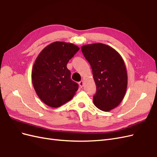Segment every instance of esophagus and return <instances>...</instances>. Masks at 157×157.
I'll use <instances>...</instances> for the list:
<instances>
[{"mask_svg":"<svg viewBox=\"0 0 157 157\" xmlns=\"http://www.w3.org/2000/svg\"><path fill=\"white\" fill-rule=\"evenodd\" d=\"M83 83H84V82L82 81V80H81V81H80L79 82H78V84H79V86H80V87H82V86H83Z\"/></svg>","mask_w":157,"mask_h":157,"instance_id":"1","label":"esophagus"}]
</instances>
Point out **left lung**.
<instances>
[{
	"label": "left lung",
	"mask_w": 157,
	"mask_h": 157,
	"mask_svg": "<svg viewBox=\"0 0 157 157\" xmlns=\"http://www.w3.org/2000/svg\"><path fill=\"white\" fill-rule=\"evenodd\" d=\"M81 50L91 66L96 85L94 104L103 111H111L119 105L126 92L124 60L115 49L102 43L82 46Z\"/></svg>",
	"instance_id": "1"
}]
</instances>
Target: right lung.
Masks as SVG:
<instances>
[{
  "mask_svg": "<svg viewBox=\"0 0 157 157\" xmlns=\"http://www.w3.org/2000/svg\"><path fill=\"white\" fill-rule=\"evenodd\" d=\"M79 50L76 45L54 42L42 50L32 71V82L37 96L46 105L58 107L70 101L78 88L71 79L69 61Z\"/></svg>",
  "mask_w": 157,
  "mask_h": 157,
  "instance_id": "add662e5",
  "label": "right lung"
}]
</instances>
